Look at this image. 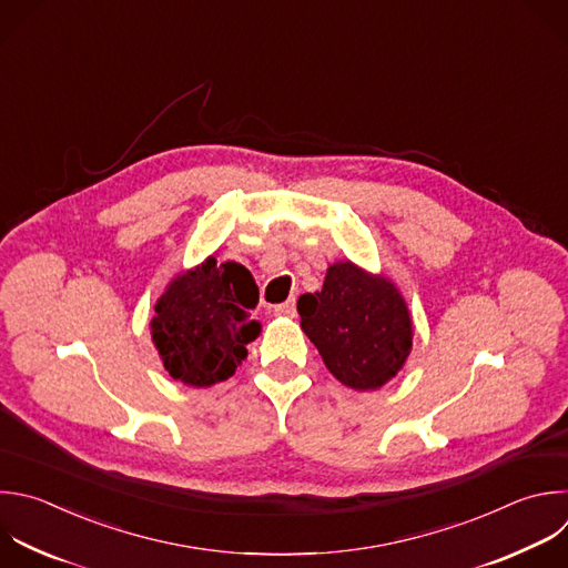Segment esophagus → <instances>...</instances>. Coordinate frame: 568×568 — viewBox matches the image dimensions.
Listing matches in <instances>:
<instances>
[{"label":"esophagus","mask_w":568,"mask_h":568,"mask_svg":"<svg viewBox=\"0 0 568 568\" xmlns=\"http://www.w3.org/2000/svg\"><path fill=\"white\" fill-rule=\"evenodd\" d=\"M274 314H276V316H285V318H294V316H296V301L290 298V301L276 305V307H274Z\"/></svg>","instance_id":"esophagus-1"}]
</instances>
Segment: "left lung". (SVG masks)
I'll use <instances>...</instances> for the list:
<instances>
[{
  "label": "left lung",
  "mask_w": 568,
  "mask_h": 568,
  "mask_svg": "<svg viewBox=\"0 0 568 568\" xmlns=\"http://www.w3.org/2000/svg\"><path fill=\"white\" fill-rule=\"evenodd\" d=\"M301 329L325 367L358 393L379 390L406 365L413 349V316L399 287L352 261L327 267L321 292L296 303Z\"/></svg>",
  "instance_id": "left-lung-1"
}]
</instances>
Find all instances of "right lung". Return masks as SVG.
Returning <instances> with one entry per match:
<instances>
[{"label":"right lung","mask_w":568,"mask_h":568,"mask_svg":"<svg viewBox=\"0 0 568 568\" xmlns=\"http://www.w3.org/2000/svg\"><path fill=\"white\" fill-rule=\"evenodd\" d=\"M256 303V281L236 261L210 256L173 276L151 318V341L171 379L192 388L230 379L261 334Z\"/></svg>","instance_id":"add662e5"}]
</instances>
